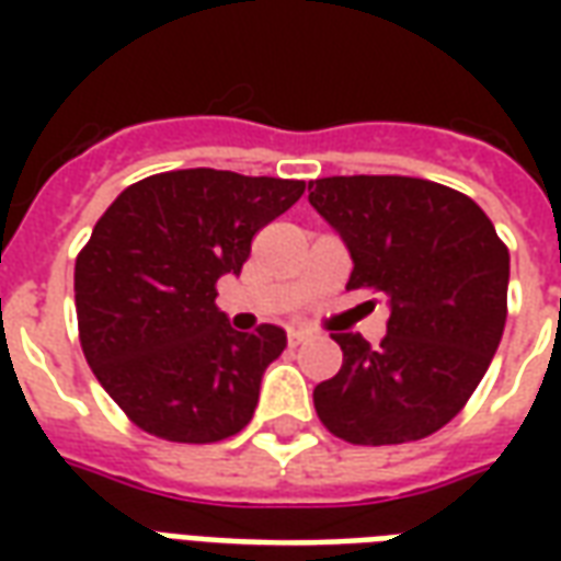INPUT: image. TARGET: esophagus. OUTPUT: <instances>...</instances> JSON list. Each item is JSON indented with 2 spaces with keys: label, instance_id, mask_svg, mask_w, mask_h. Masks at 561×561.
Here are the masks:
<instances>
[{
  "label": "esophagus",
  "instance_id": "esophagus-1",
  "mask_svg": "<svg viewBox=\"0 0 561 561\" xmlns=\"http://www.w3.org/2000/svg\"><path fill=\"white\" fill-rule=\"evenodd\" d=\"M306 340H309V333H306V330H297V328L288 330V342H291V345H300V342Z\"/></svg>",
  "mask_w": 561,
  "mask_h": 561
}]
</instances>
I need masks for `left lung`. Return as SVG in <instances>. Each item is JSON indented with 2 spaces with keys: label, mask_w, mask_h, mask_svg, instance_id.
Wrapping results in <instances>:
<instances>
[{
  "label": "left lung",
  "mask_w": 561,
  "mask_h": 561,
  "mask_svg": "<svg viewBox=\"0 0 561 561\" xmlns=\"http://www.w3.org/2000/svg\"><path fill=\"white\" fill-rule=\"evenodd\" d=\"M309 204L352 255L348 288L388 294V336L333 333L340 373L312 393L330 433L402 445L469 402L502 342L511 257L471 197L414 176H324Z\"/></svg>",
  "instance_id": "8db88e82"
}]
</instances>
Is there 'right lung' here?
I'll return each mask as SVG.
<instances>
[{
  "instance_id": "obj_1",
  "label": "right lung",
  "mask_w": 561,
  "mask_h": 561,
  "mask_svg": "<svg viewBox=\"0 0 561 561\" xmlns=\"http://www.w3.org/2000/svg\"><path fill=\"white\" fill-rule=\"evenodd\" d=\"M306 183L192 168L128 185L75 264L87 364L149 435L209 445L252 421L285 330L237 333L216 282L240 276L252 237L300 201Z\"/></svg>"
}]
</instances>
